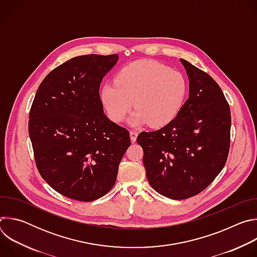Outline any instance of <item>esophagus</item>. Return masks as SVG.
<instances>
[{
	"label": "esophagus",
	"mask_w": 257,
	"mask_h": 257,
	"mask_svg": "<svg viewBox=\"0 0 257 257\" xmlns=\"http://www.w3.org/2000/svg\"><path fill=\"white\" fill-rule=\"evenodd\" d=\"M137 135H138V133H137L136 131H133V130L130 131V138H131V141H132V142H135V141H136Z\"/></svg>",
	"instance_id": "1"
}]
</instances>
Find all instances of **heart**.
Listing matches in <instances>:
<instances>
[{
  "label": "heart",
  "mask_w": 257,
  "mask_h": 257,
  "mask_svg": "<svg viewBox=\"0 0 257 257\" xmlns=\"http://www.w3.org/2000/svg\"><path fill=\"white\" fill-rule=\"evenodd\" d=\"M186 94L187 83L180 72L150 60L125 66L115 82H106L100 88L104 111L112 121L123 122L134 105L136 111L130 118V124L148 123L153 128L172 122Z\"/></svg>",
  "instance_id": "1"
}]
</instances>
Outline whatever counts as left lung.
<instances>
[{
  "label": "left lung",
  "mask_w": 257,
  "mask_h": 257,
  "mask_svg": "<svg viewBox=\"0 0 257 257\" xmlns=\"http://www.w3.org/2000/svg\"><path fill=\"white\" fill-rule=\"evenodd\" d=\"M180 61L189 78L188 99L172 122L137 136L151 186L176 200L210 184L226 165L231 142V111L221 87L204 71Z\"/></svg>",
  "instance_id": "8db88e82"
}]
</instances>
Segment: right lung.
<instances>
[{
    "instance_id": "right-lung-1",
    "label": "right lung",
    "mask_w": 257,
    "mask_h": 257,
    "mask_svg": "<svg viewBox=\"0 0 257 257\" xmlns=\"http://www.w3.org/2000/svg\"><path fill=\"white\" fill-rule=\"evenodd\" d=\"M119 56L85 55L51 71L34 96L28 122L38 170L60 194L92 201L111 190L130 146L129 131L104 114L103 76Z\"/></svg>"
}]
</instances>
